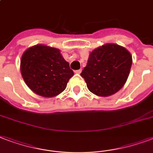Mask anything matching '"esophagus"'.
<instances>
[{
	"instance_id": "esophagus-1",
	"label": "esophagus",
	"mask_w": 153,
	"mask_h": 153,
	"mask_svg": "<svg viewBox=\"0 0 153 153\" xmlns=\"http://www.w3.org/2000/svg\"><path fill=\"white\" fill-rule=\"evenodd\" d=\"M75 73H76V74H80V73H81L82 72V69H79V70H77V71H75Z\"/></svg>"
}]
</instances>
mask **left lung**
<instances>
[{
    "label": "left lung",
    "mask_w": 153,
    "mask_h": 153,
    "mask_svg": "<svg viewBox=\"0 0 153 153\" xmlns=\"http://www.w3.org/2000/svg\"><path fill=\"white\" fill-rule=\"evenodd\" d=\"M132 59L124 47L107 44L90 53L81 73L87 88L99 96H109L123 87L129 75Z\"/></svg>",
    "instance_id": "left-lung-1"
}]
</instances>
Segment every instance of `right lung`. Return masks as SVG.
Returning <instances> with one entry per match:
<instances>
[{
	"label": "right lung",
	"instance_id": "right-lung-1",
	"mask_svg": "<svg viewBox=\"0 0 153 153\" xmlns=\"http://www.w3.org/2000/svg\"><path fill=\"white\" fill-rule=\"evenodd\" d=\"M21 72L28 87L43 97L60 94L74 75L58 49L43 45L25 51L21 60Z\"/></svg>",
	"mask_w": 153,
	"mask_h": 153
}]
</instances>
